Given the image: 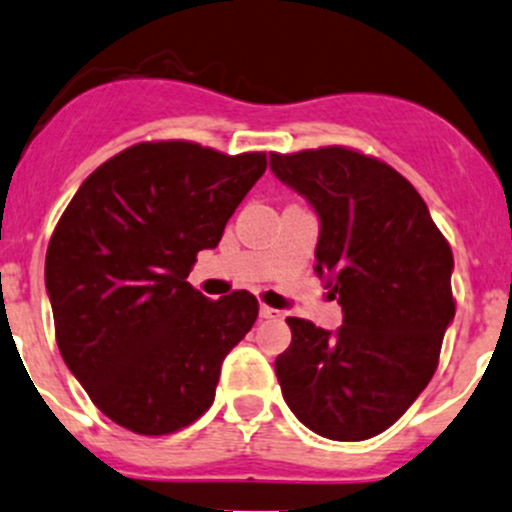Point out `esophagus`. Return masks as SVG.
Listing matches in <instances>:
<instances>
[{
  "instance_id": "34e87169",
  "label": "esophagus",
  "mask_w": 512,
  "mask_h": 512,
  "mask_svg": "<svg viewBox=\"0 0 512 512\" xmlns=\"http://www.w3.org/2000/svg\"><path fill=\"white\" fill-rule=\"evenodd\" d=\"M260 316H262V319H267V321H277V319H282V311L272 309V306H267V304H262L260 306Z\"/></svg>"
}]
</instances>
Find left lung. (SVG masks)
I'll use <instances>...</instances> for the list:
<instances>
[{
  "instance_id": "left-lung-1",
  "label": "left lung",
  "mask_w": 512,
  "mask_h": 512,
  "mask_svg": "<svg viewBox=\"0 0 512 512\" xmlns=\"http://www.w3.org/2000/svg\"><path fill=\"white\" fill-rule=\"evenodd\" d=\"M321 218L316 272L343 306L336 333L289 316L277 355L289 410L311 432L363 441L397 422L439 365L456 311L454 255L410 181L351 147L270 154Z\"/></svg>"
}]
</instances>
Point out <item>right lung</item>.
<instances>
[{"mask_svg":"<svg viewBox=\"0 0 512 512\" xmlns=\"http://www.w3.org/2000/svg\"><path fill=\"white\" fill-rule=\"evenodd\" d=\"M265 169V152L139 142L100 164L53 228L56 343L93 405L129 432L164 437L196 422L255 324L250 292L213 301L186 277Z\"/></svg>","mask_w":512,"mask_h":512,"instance_id":"obj_1","label":"right lung"}]
</instances>
